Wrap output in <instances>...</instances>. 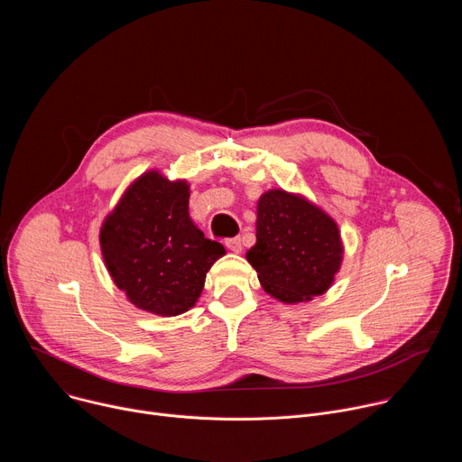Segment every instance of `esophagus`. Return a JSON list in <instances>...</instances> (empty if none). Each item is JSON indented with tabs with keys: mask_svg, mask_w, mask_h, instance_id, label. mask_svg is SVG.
<instances>
[{
	"mask_svg": "<svg viewBox=\"0 0 462 462\" xmlns=\"http://www.w3.org/2000/svg\"><path fill=\"white\" fill-rule=\"evenodd\" d=\"M225 245H226V248L232 250V252H241V248H243L241 237H230V239L225 241Z\"/></svg>",
	"mask_w": 462,
	"mask_h": 462,
	"instance_id": "obj_1",
	"label": "esophagus"
}]
</instances>
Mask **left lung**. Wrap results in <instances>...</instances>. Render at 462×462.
<instances>
[{
	"label": "left lung",
	"instance_id": "left-lung-1",
	"mask_svg": "<svg viewBox=\"0 0 462 462\" xmlns=\"http://www.w3.org/2000/svg\"><path fill=\"white\" fill-rule=\"evenodd\" d=\"M337 223L301 197L271 189L257 203L255 245L246 259L271 296L298 303L331 287L342 263Z\"/></svg>",
	"mask_w": 462,
	"mask_h": 462
}]
</instances>
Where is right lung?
Masks as SVG:
<instances>
[{"label": "right lung", "mask_w": 462, "mask_h": 462, "mask_svg": "<svg viewBox=\"0 0 462 462\" xmlns=\"http://www.w3.org/2000/svg\"><path fill=\"white\" fill-rule=\"evenodd\" d=\"M184 180L150 171L131 186L100 230L106 267L131 303L162 314L188 310L205 287L207 273L225 254L188 214Z\"/></svg>", "instance_id": "add662e5"}]
</instances>
